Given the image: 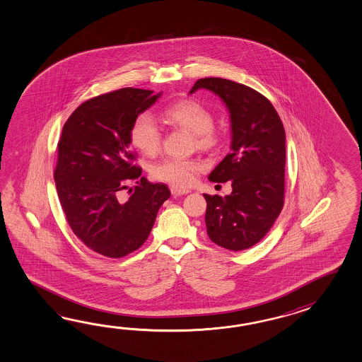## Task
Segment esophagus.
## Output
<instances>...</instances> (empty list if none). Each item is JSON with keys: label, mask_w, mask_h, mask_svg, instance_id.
Returning <instances> with one entry per match:
<instances>
[{"label": "esophagus", "mask_w": 362, "mask_h": 362, "mask_svg": "<svg viewBox=\"0 0 362 362\" xmlns=\"http://www.w3.org/2000/svg\"><path fill=\"white\" fill-rule=\"evenodd\" d=\"M170 191L173 193V196H183V194H187V193H189L188 189H180V188H177V187H171L170 188Z\"/></svg>", "instance_id": "34e87169"}]
</instances>
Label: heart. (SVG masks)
Masks as SVG:
<instances>
[{"instance_id":"1","label":"heart","mask_w":362,"mask_h":362,"mask_svg":"<svg viewBox=\"0 0 362 362\" xmlns=\"http://www.w3.org/2000/svg\"><path fill=\"white\" fill-rule=\"evenodd\" d=\"M163 117L170 124L194 134L196 144L200 148H210L217 143L213 112L194 100H180L170 105L163 110ZM129 140L140 152L154 156L161 148V129L148 112H141L131 124ZM201 169L202 163L194 158H166L156 163L152 173L161 182L185 188L192 185Z\"/></svg>"}]
</instances>
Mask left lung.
I'll return each instance as SVG.
<instances>
[{
    "mask_svg": "<svg viewBox=\"0 0 362 362\" xmlns=\"http://www.w3.org/2000/svg\"><path fill=\"white\" fill-rule=\"evenodd\" d=\"M209 89L225 103L231 119V152L210 173L216 183L231 182L233 192L204 194L210 240L226 250L257 244L284 204L286 132L272 103L257 90L222 78H204L189 93Z\"/></svg>",
    "mask_w": 362,
    "mask_h": 362,
    "instance_id": "8db88e82",
    "label": "left lung"
}]
</instances>
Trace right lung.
Masks as SVG:
<instances>
[{
	"label": "right lung",
	"instance_id": "obj_1",
	"mask_svg": "<svg viewBox=\"0 0 362 362\" xmlns=\"http://www.w3.org/2000/svg\"><path fill=\"white\" fill-rule=\"evenodd\" d=\"M122 88L93 97L64 123L54 170L58 199L67 223L89 250L121 258L139 250L152 231L168 185L151 183L134 163L129 129L161 96ZM136 182L129 199L121 192Z\"/></svg>",
	"mask_w": 362,
	"mask_h": 362
}]
</instances>
